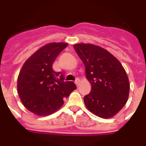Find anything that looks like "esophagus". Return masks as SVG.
Instances as JSON below:
<instances>
[{
    "mask_svg": "<svg viewBox=\"0 0 146 146\" xmlns=\"http://www.w3.org/2000/svg\"><path fill=\"white\" fill-rule=\"evenodd\" d=\"M79 82H80V80H79V79H76V80H75V83L77 86H78V84H79Z\"/></svg>",
    "mask_w": 146,
    "mask_h": 146,
    "instance_id": "obj_1",
    "label": "esophagus"
}]
</instances>
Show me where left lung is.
Wrapping results in <instances>:
<instances>
[{
    "instance_id": "1",
    "label": "left lung",
    "mask_w": 146,
    "mask_h": 146,
    "mask_svg": "<svg viewBox=\"0 0 146 146\" xmlns=\"http://www.w3.org/2000/svg\"><path fill=\"white\" fill-rule=\"evenodd\" d=\"M73 48L84 64L92 86L91 92L84 97L86 106L98 117H112L123 108L129 96V82L124 68L101 47L76 44Z\"/></svg>"
}]
</instances>
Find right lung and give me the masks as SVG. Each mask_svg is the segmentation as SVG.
<instances>
[{
  "label": "right lung",
  "instance_id": "1",
  "mask_svg": "<svg viewBox=\"0 0 146 146\" xmlns=\"http://www.w3.org/2000/svg\"><path fill=\"white\" fill-rule=\"evenodd\" d=\"M66 43H50L35 52L22 67L17 80V91L23 104L38 116L58 110L76 89L73 82H65L61 72H55L53 64Z\"/></svg>",
  "mask_w": 146,
  "mask_h": 146
}]
</instances>
